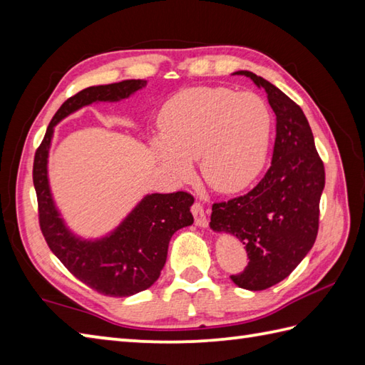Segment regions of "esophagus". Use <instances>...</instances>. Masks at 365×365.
<instances>
[{
	"instance_id": "obj_1",
	"label": "esophagus",
	"mask_w": 365,
	"mask_h": 365,
	"mask_svg": "<svg viewBox=\"0 0 365 365\" xmlns=\"http://www.w3.org/2000/svg\"><path fill=\"white\" fill-rule=\"evenodd\" d=\"M191 212H192V216H195L196 226L207 227L208 220H207V215H205V210H204V205L196 200V202L192 204V207H191Z\"/></svg>"
}]
</instances>
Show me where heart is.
Listing matches in <instances>:
<instances>
[{
	"label": "heart",
	"mask_w": 365,
	"mask_h": 365,
	"mask_svg": "<svg viewBox=\"0 0 365 365\" xmlns=\"http://www.w3.org/2000/svg\"><path fill=\"white\" fill-rule=\"evenodd\" d=\"M271 128L268 105L252 92L188 88L163 105L152 150L170 175H187L190 161L199 158L200 174L212 188L237 192L265 166Z\"/></svg>",
	"instance_id": "1"
}]
</instances>
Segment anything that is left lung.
<instances>
[{"instance_id": "obj_1", "label": "left lung", "mask_w": 365, "mask_h": 365, "mask_svg": "<svg viewBox=\"0 0 365 365\" xmlns=\"http://www.w3.org/2000/svg\"><path fill=\"white\" fill-rule=\"evenodd\" d=\"M265 89L276 114L273 160L247 195L213 204L210 227L237 237L250 263L230 279L246 290H265L299 265L319 232L324 166L301 108L281 89L252 72L238 71Z\"/></svg>"}]
</instances>
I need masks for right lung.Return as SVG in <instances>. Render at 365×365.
Segmentation results:
<instances>
[{
	"label": "right lung",
	"mask_w": 365,
	"mask_h": 365,
	"mask_svg": "<svg viewBox=\"0 0 365 365\" xmlns=\"http://www.w3.org/2000/svg\"><path fill=\"white\" fill-rule=\"evenodd\" d=\"M145 80L91 86L67 98L53 115L34 157L33 182L38 222L51 252L83 284L106 297H131L157 281L168 257L169 240L178 229L191 226L195 197L185 191L147 195L110 234L86 240L67 227L48 182V153L54 127L67 115L97 102H119L145 88Z\"/></svg>",
	"instance_id": "1"
}]
</instances>
